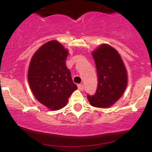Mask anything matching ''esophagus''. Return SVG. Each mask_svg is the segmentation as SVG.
<instances>
[{
    "label": "esophagus",
    "instance_id": "obj_1",
    "mask_svg": "<svg viewBox=\"0 0 152 152\" xmlns=\"http://www.w3.org/2000/svg\"><path fill=\"white\" fill-rule=\"evenodd\" d=\"M78 88H79V90L82 91V90H84V85H78Z\"/></svg>",
    "mask_w": 152,
    "mask_h": 152
}]
</instances>
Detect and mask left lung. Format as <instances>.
Segmentation results:
<instances>
[{"mask_svg":"<svg viewBox=\"0 0 152 152\" xmlns=\"http://www.w3.org/2000/svg\"><path fill=\"white\" fill-rule=\"evenodd\" d=\"M92 55L96 62L99 83L95 96H87V99L93 107L109 108L121 98L126 88V68L118 50L108 44H101Z\"/></svg>","mask_w":152,"mask_h":152,"instance_id":"obj_1","label":"left lung"}]
</instances>
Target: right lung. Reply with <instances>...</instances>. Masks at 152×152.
Listing matches in <instances>:
<instances>
[{"mask_svg":"<svg viewBox=\"0 0 152 152\" xmlns=\"http://www.w3.org/2000/svg\"><path fill=\"white\" fill-rule=\"evenodd\" d=\"M68 50L57 40L39 47L32 56L28 81L35 99L50 110L65 107L70 95L77 89L66 66Z\"/></svg>","mask_w":152,"mask_h":152,"instance_id":"right-lung-1","label":"right lung"}]
</instances>
